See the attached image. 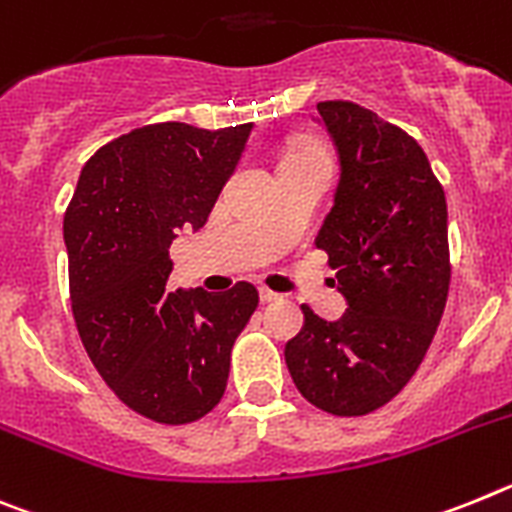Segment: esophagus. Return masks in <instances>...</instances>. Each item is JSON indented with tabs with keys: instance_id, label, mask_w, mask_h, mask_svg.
<instances>
[{
	"instance_id": "34e87169",
	"label": "esophagus",
	"mask_w": 512,
	"mask_h": 512,
	"mask_svg": "<svg viewBox=\"0 0 512 512\" xmlns=\"http://www.w3.org/2000/svg\"><path fill=\"white\" fill-rule=\"evenodd\" d=\"M260 301L262 304H273V301H281V296L270 288H260Z\"/></svg>"
}]
</instances>
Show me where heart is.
<instances>
[{"instance_id": "1", "label": "heart", "mask_w": 512, "mask_h": 512, "mask_svg": "<svg viewBox=\"0 0 512 512\" xmlns=\"http://www.w3.org/2000/svg\"><path fill=\"white\" fill-rule=\"evenodd\" d=\"M291 157H319V151L314 149V146H301L296 154H291Z\"/></svg>"}]
</instances>
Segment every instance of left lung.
Masks as SVG:
<instances>
[{
    "label": "left lung",
    "instance_id": "obj_1",
    "mask_svg": "<svg viewBox=\"0 0 512 512\" xmlns=\"http://www.w3.org/2000/svg\"><path fill=\"white\" fill-rule=\"evenodd\" d=\"M340 159L319 250L337 270L348 311L335 322L309 306L286 342V366L314 407L368 415L397 397L428 353L446 309L448 211L425 151L355 102L317 105Z\"/></svg>",
    "mask_w": 512,
    "mask_h": 512
}]
</instances>
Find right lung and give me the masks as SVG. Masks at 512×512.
Returning a JSON list of instances; mask_svg holds the SVG:
<instances>
[{
	"instance_id": "1",
	"label": "right lung",
	"mask_w": 512,
	"mask_h": 512,
	"mask_svg": "<svg viewBox=\"0 0 512 512\" xmlns=\"http://www.w3.org/2000/svg\"><path fill=\"white\" fill-rule=\"evenodd\" d=\"M252 123H157L102 146L82 167L64 216L71 311L105 384L133 412L185 425L224 397L231 345L257 309L231 291L170 286V244L203 229Z\"/></svg>"
}]
</instances>
